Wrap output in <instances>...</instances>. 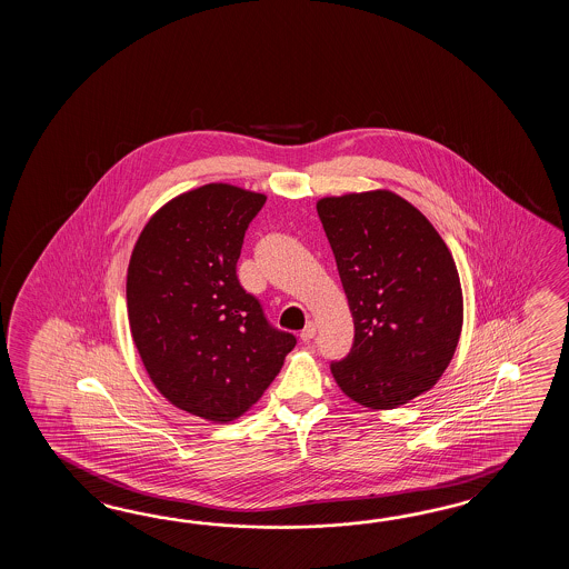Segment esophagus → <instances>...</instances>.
<instances>
[{
	"label": "esophagus",
	"mask_w": 569,
	"mask_h": 569,
	"mask_svg": "<svg viewBox=\"0 0 569 569\" xmlns=\"http://www.w3.org/2000/svg\"><path fill=\"white\" fill-rule=\"evenodd\" d=\"M315 336H317V326H315L313 321H309L301 331V339L302 341H311Z\"/></svg>",
	"instance_id": "obj_1"
}]
</instances>
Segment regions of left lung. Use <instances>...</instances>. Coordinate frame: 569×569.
<instances>
[{
  "label": "left lung",
  "mask_w": 569,
  "mask_h": 569,
  "mask_svg": "<svg viewBox=\"0 0 569 569\" xmlns=\"http://www.w3.org/2000/svg\"><path fill=\"white\" fill-rule=\"evenodd\" d=\"M353 317L331 375L368 409H397L436 387L460 341V274L423 213L390 191L317 203Z\"/></svg>",
  "instance_id": "1"
}]
</instances>
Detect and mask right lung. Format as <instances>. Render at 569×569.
Here are the masks:
<instances>
[{
    "mask_svg": "<svg viewBox=\"0 0 569 569\" xmlns=\"http://www.w3.org/2000/svg\"><path fill=\"white\" fill-rule=\"evenodd\" d=\"M264 203L223 182L179 194L146 223L128 267V319L146 372L174 407L216 423L248 411L297 343L236 274Z\"/></svg>",
    "mask_w": 569,
    "mask_h": 569,
    "instance_id": "right-lung-1",
    "label": "right lung"
}]
</instances>
